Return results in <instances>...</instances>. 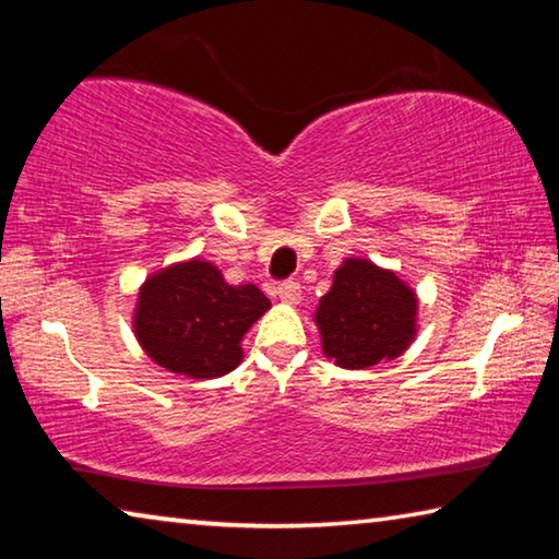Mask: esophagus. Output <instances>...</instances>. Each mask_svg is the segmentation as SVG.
<instances>
[{
    "instance_id": "esophagus-1",
    "label": "esophagus",
    "mask_w": 559,
    "mask_h": 559,
    "mask_svg": "<svg viewBox=\"0 0 559 559\" xmlns=\"http://www.w3.org/2000/svg\"><path fill=\"white\" fill-rule=\"evenodd\" d=\"M276 296L283 302H290V306H293V302L300 300V286H298L296 281H290V278L288 281H281L278 288H276Z\"/></svg>"
}]
</instances>
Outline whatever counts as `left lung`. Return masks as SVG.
Wrapping results in <instances>:
<instances>
[{"label":"left lung","instance_id":"8db88e82","mask_svg":"<svg viewBox=\"0 0 559 559\" xmlns=\"http://www.w3.org/2000/svg\"><path fill=\"white\" fill-rule=\"evenodd\" d=\"M416 296L392 271L347 259L320 300L316 323L335 365L362 370L400 357L414 337Z\"/></svg>","mask_w":559,"mask_h":559}]
</instances>
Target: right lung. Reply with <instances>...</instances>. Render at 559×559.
I'll use <instances>...</instances> for the list:
<instances>
[{"mask_svg": "<svg viewBox=\"0 0 559 559\" xmlns=\"http://www.w3.org/2000/svg\"><path fill=\"white\" fill-rule=\"evenodd\" d=\"M269 306L251 283L229 286L212 263L189 261L145 283L135 333L145 353L169 372L212 380L241 362V337Z\"/></svg>", "mask_w": 559, "mask_h": 559, "instance_id": "obj_1", "label": "right lung"}]
</instances>
